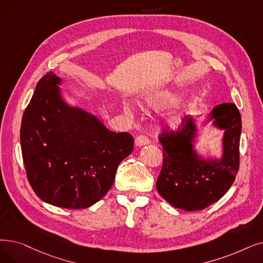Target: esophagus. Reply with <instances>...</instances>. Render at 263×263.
<instances>
[{
  "instance_id": "1",
  "label": "esophagus",
  "mask_w": 263,
  "mask_h": 263,
  "mask_svg": "<svg viewBox=\"0 0 263 263\" xmlns=\"http://www.w3.org/2000/svg\"><path fill=\"white\" fill-rule=\"evenodd\" d=\"M147 144H149V139H148L147 136H145V135L136 136V139H135V145L136 146L141 147V146H144V145H147Z\"/></svg>"
}]
</instances>
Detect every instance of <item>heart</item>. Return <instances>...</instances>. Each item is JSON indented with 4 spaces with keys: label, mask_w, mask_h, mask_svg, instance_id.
<instances>
[{
    "label": "heart",
    "mask_w": 263,
    "mask_h": 263,
    "mask_svg": "<svg viewBox=\"0 0 263 263\" xmlns=\"http://www.w3.org/2000/svg\"><path fill=\"white\" fill-rule=\"evenodd\" d=\"M176 100V95L172 91L162 90V89H154L147 92L144 97V103L152 108H158L161 106L168 105ZM123 108L125 111H130V106L128 104H124ZM178 110H172L166 115V120L171 123L175 122L178 119Z\"/></svg>",
    "instance_id": "heart-1"
}]
</instances>
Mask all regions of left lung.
<instances>
[{
  "instance_id": "1",
  "label": "left lung",
  "mask_w": 263,
  "mask_h": 263,
  "mask_svg": "<svg viewBox=\"0 0 263 263\" xmlns=\"http://www.w3.org/2000/svg\"><path fill=\"white\" fill-rule=\"evenodd\" d=\"M209 120L224 131L219 160H205L193 149L198 128L190 115L181 119L177 129H166L159 136L163 164L156 182L157 190L176 209L189 212L206 209L224 196L237 174L241 114L235 104L222 103L212 110Z\"/></svg>"
}]
</instances>
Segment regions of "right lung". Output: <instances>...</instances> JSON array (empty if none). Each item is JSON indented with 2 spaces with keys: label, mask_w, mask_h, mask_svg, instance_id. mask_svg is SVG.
<instances>
[{
  "label": "right lung",
  "mask_w": 263,
  "mask_h": 263,
  "mask_svg": "<svg viewBox=\"0 0 263 263\" xmlns=\"http://www.w3.org/2000/svg\"><path fill=\"white\" fill-rule=\"evenodd\" d=\"M61 78L49 72L36 85L21 121L20 144L28 180L54 206L79 210L103 198L133 136L112 132L92 114L65 103Z\"/></svg>",
  "instance_id": "right-lung-1"
}]
</instances>
